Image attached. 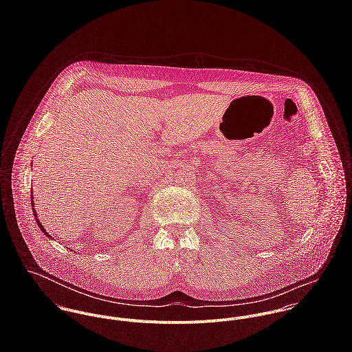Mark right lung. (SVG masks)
<instances>
[{
    "label": "right lung",
    "instance_id": "obj_1",
    "mask_svg": "<svg viewBox=\"0 0 352 352\" xmlns=\"http://www.w3.org/2000/svg\"><path fill=\"white\" fill-rule=\"evenodd\" d=\"M31 166H32V165H31ZM31 194H32V197H31V199H32V201H31V204H32V210H34V217H35V221H36V223H38L39 229H41V230H42V232H43V233H45V234H46V236H47L49 239H51V240H52L54 237H52V236H50V234H49V233L46 232L45 226H43V225L41 223V221H39V218H38V214H36V211H35V206H34V192H32V190H31Z\"/></svg>",
    "mask_w": 352,
    "mask_h": 352
}]
</instances>
